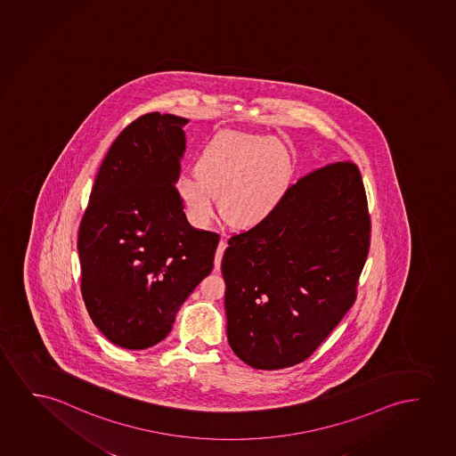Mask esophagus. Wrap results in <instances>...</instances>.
Returning a JSON list of instances; mask_svg holds the SVG:
<instances>
[{
    "label": "esophagus",
    "instance_id": "esophagus-1",
    "mask_svg": "<svg viewBox=\"0 0 456 456\" xmlns=\"http://www.w3.org/2000/svg\"><path fill=\"white\" fill-rule=\"evenodd\" d=\"M225 248H227V243H225L224 240H221L218 244V249H216V256H215V268L216 269H219V266H221V258H223Z\"/></svg>",
    "mask_w": 456,
    "mask_h": 456
}]
</instances>
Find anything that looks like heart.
<instances>
[{
    "mask_svg": "<svg viewBox=\"0 0 456 456\" xmlns=\"http://www.w3.org/2000/svg\"><path fill=\"white\" fill-rule=\"evenodd\" d=\"M293 179L288 151L271 137L223 135L200 154L196 171H185L175 190L194 224L206 227L218 215L233 227H254L281 206Z\"/></svg>",
    "mask_w": 456,
    "mask_h": 456,
    "instance_id": "obj_1",
    "label": "heart"
}]
</instances>
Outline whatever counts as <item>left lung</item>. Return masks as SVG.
Segmentation results:
<instances>
[{"mask_svg":"<svg viewBox=\"0 0 456 456\" xmlns=\"http://www.w3.org/2000/svg\"><path fill=\"white\" fill-rule=\"evenodd\" d=\"M370 237L356 165L337 162L288 188L274 213L229 240L227 339L263 370L306 360L355 302Z\"/></svg>","mask_w":456,"mask_h":456,"instance_id":"obj_1","label":"left lung"}]
</instances>
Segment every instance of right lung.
Wrapping results in <instances>:
<instances>
[{"label":"right lung","instance_id":"right-lung-1","mask_svg":"<svg viewBox=\"0 0 456 456\" xmlns=\"http://www.w3.org/2000/svg\"><path fill=\"white\" fill-rule=\"evenodd\" d=\"M187 123L154 112L127 126L102 160L79 225L82 297L101 333L125 349L165 339L212 273L219 235L190 225L175 190Z\"/></svg>","mask_w":456,"mask_h":456}]
</instances>
